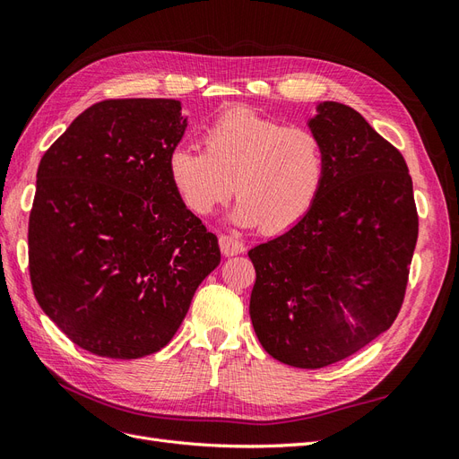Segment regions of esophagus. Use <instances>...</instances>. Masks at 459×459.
Here are the masks:
<instances>
[{
  "label": "esophagus",
  "mask_w": 459,
  "mask_h": 459,
  "mask_svg": "<svg viewBox=\"0 0 459 459\" xmlns=\"http://www.w3.org/2000/svg\"><path fill=\"white\" fill-rule=\"evenodd\" d=\"M220 248L226 256H235L245 251V245L243 241L231 238V235H220Z\"/></svg>",
  "instance_id": "esophagus-1"
}]
</instances>
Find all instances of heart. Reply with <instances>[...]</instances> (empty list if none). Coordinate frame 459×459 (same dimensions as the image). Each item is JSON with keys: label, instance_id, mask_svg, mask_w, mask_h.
<instances>
[{"label": "heart", "instance_id": "b5f03b06", "mask_svg": "<svg viewBox=\"0 0 459 459\" xmlns=\"http://www.w3.org/2000/svg\"><path fill=\"white\" fill-rule=\"evenodd\" d=\"M201 145H178L169 157L172 184L197 216L214 212L235 189V224L281 233L308 214L322 191L325 152L308 128L239 107L208 124Z\"/></svg>", "mask_w": 459, "mask_h": 459}]
</instances>
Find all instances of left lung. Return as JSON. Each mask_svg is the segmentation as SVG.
<instances>
[{
  "mask_svg": "<svg viewBox=\"0 0 459 459\" xmlns=\"http://www.w3.org/2000/svg\"><path fill=\"white\" fill-rule=\"evenodd\" d=\"M316 110L308 128L325 152L322 191L299 224L248 251L256 337L302 369L341 362L393 325L420 228L400 151L349 105Z\"/></svg>",
  "mask_w": 459,
  "mask_h": 459,
  "instance_id": "obj_1",
  "label": "left lung"
}]
</instances>
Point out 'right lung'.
Masks as SVG:
<instances>
[{"label": "right lung", "instance_id": "add662e5", "mask_svg": "<svg viewBox=\"0 0 459 459\" xmlns=\"http://www.w3.org/2000/svg\"><path fill=\"white\" fill-rule=\"evenodd\" d=\"M186 128L176 100H107L39 160L29 221L34 297L91 354L135 359L164 349L220 264L216 235L169 172Z\"/></svg>", "mask_w": 459, "mask_h": 459}]
</instances>
